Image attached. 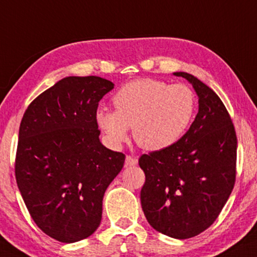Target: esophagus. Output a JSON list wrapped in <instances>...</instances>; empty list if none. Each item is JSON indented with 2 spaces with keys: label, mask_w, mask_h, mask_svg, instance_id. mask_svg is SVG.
<instances>
[{
  "label": "esophagus",
  "mask_w": 257,
  "mask_h": 257,
  "mask_svg": "<svg viewBox=\"0 0 257 257\" xmlns=\"http://www.w3.org/2000/svg\"><path fill=\"white\" fill-rule=\"evenodd\" d=\"M138 163V161H137V158L136 157H132V156H126V161H125V166L126 167H134V166H136V164Z\"/></svg>",
  "instance_id": "34e87169"
}]
</instances>
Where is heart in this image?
I'll list each match as a JSON object with an SVG mask.
<instances>
[{
	"instance_id": "heart-1",
	"label": "heart",
	"mask_w": 257,
	"mask_h": 257,
	"mask_svg": "<svg viewBox=\"0 0 257 257\" xmlns=\"http://www.w3.org/2000/svg\"><path fill=\"white\" fill-rule=\"evenodd\" d=\"M115 110L100 108L95 113L97 125L113 147L128 137L142 148L158 151L176 144L195 116L198 100L187 84L141 78L122 85L113 97Z\"/></svg>"
}]
</instances>
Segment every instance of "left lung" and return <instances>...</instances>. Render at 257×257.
Wrapping results in <instances>:
<instances>
[{
  "mask_svg": "<svg viewBox=\"0 0 257 257\" xmlns=\"http://www.w3.org/2000/svg\"><path fill=\"white\" fill-rule=\"evenodd\" d=\"M199 110L185 136L172 147L142 155L145 173L141 202L151 226L173 238L194 237L219 216L236 179L237 137L219 96L187 72Z\"/></svg>",
  "mask_w": 257,
  "mask_h": 257,
  "instance_id": "8db88e82",
  "label": "left lung"
}]
</instances>
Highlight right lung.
I'll return each mask as SVG.
<instances>
[{
  "label": "right lung",
  "instance_id": "right-lung-1",
  "mask_svg": "<svg viewBox=\"0 0 257 257\" xmlns=\"http://www.w3.org/2000/svg\"><path fill=\"white\" fill-rule=\"evenodd\" d=\"M114 83L69 76L28 106L19 130L15 177L38 227L63 243L93 235L107 187L125 155L100 142L95 113Z\"/></svg>",
  "mask_w": 257,
  "mask_h": 257
}]
</instances>
